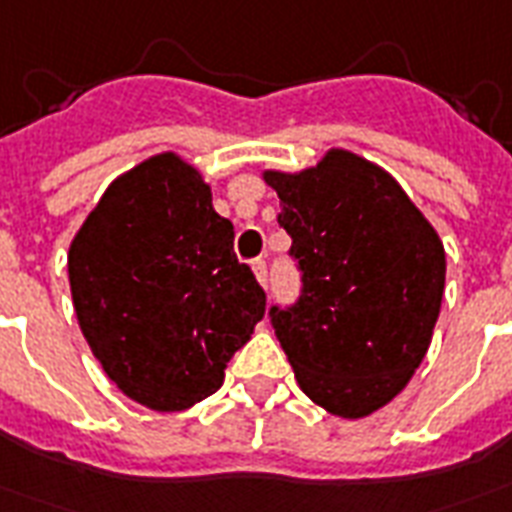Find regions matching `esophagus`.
Returning a JSON list of instances; mask_svg holds the SVG:
<instances>
[{"label": "esophagus", "instance_id": "34e87169", "mask_svg": "<svg viewBox=\"0 0 512 512\" xmlns=\"http://www.w3.org/2000/svg\"><path fill=\"white\" fill-rule=\"evenodd\" d=\"M252 271H255L257 282L260 284L268 282V265H265L263 257H255V260H252Z\"/></svg>", "mask_w": 512, "mask_h": 512}]
</instances>
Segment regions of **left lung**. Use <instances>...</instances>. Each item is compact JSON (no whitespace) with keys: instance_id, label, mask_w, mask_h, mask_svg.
<instances>
[{"instance_id":"left-lung-1","label":"left lung","mask_w":512,"mask_h":512,"mask_svg":"<svg viewBox=\"0 0 512 512\" xmlns=\"http://www.w3.org/2000/svg\"><path fill=\"white\" fill-rule=\"evenodd\" d=\"M279 193L300 295L268 317L300 389L327 413L360 419L411 381L446 287L435 228L386 171L346 150L317 169L265 171Z\"/></svg>"}]
</instances>
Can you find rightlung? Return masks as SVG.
Listing matches in <instances>:
<instances>
[{"label":"right lung","mask_w":512,"mask_h":512,"mask_svg":"<svg viewBox=\"0 0 512 512\" xmlns=\"http://www.w3.org/2000/svg\"><path fill=\"white\" fill-rule=\"evenodd\" d=\"M233 236L201 174L171 152L101 195L69 247V287L85 341L123 395L171 413L220 389L265 314Z\"/></svg>","instance_id":"add662e5"}]
</instances>
